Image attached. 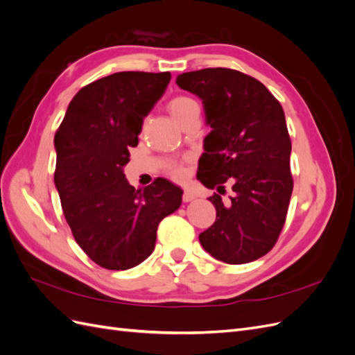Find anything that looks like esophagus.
Wrapping results in <instances>:
<instances>
[{
    "mask_svg": "<svg viewBox=\"0 0 355 355\" xmlns=\"http://www.w3.org/2000/svg\"><path fill=\"white\" fill-rule=\"evenodd\" d=\"M194 198H196V194L191 189H185L184 191V196H182V200H184L185 202H189V201H192Z\"/></svg>",
    "mask_w": 355,
    "mask_h": 355,
    "instance_id": "34e87169",
    "label": "esophagus"
}]
</instances>
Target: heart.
<instances>
[{
    "mask_svg": "<svg viewBox=\"0 0 355 355\" xmlns=\"http://www.w3.org/2000/svg\"><path fill=\"white\" fill-rule=\"evenodd\" d=\"M198 110H200V106H198L197 101H194L192 98H188V96H178V98L171 99L168 102V111L178 123H180L191 112L198 111ZM167 173L173 179L180 180L185 178V168H184V166H182V163H179V161H170V163L167 164Z\"/></svg>",
    "mask_w": 355,
    "mask_h": 355,
    "instance_id": "heart-1",
    "label": "heart"
}]
</instances>
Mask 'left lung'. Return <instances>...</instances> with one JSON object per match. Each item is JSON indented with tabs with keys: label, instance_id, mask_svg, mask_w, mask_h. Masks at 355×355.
Segmentation results:
<instances>
[{
	"label": "left lung",
	"instance_id": "left-lung-1",
	"mask_svg": "<svg viewBox=\"0 0 355 355\" xmlns=\"http://www.w3.org/2000/svg\"><path fill=\"white\" fill-rule=\"evenodd\" d=\"M176 84L202 101L211 127L197 179L218 191L230 182L234 191L228 204L219 194L207 198L216 220L200 234V243L225 263L259 259L278 240L293 191L282 105L261 81L228 68L180 73Z\"/></svg>",
	"mask_w": 355,
	"mask_h": 355
}]
</instances>
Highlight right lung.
Wrapping results in <instances>:
<instances>
[{"mask_svg": "<svg viewBox=\"0 0 355 355\" xmlns=\"http://www.w3.org/2000/svg\"><path fill=\"white\" fill-rule=\"evenodd\" d=\"M170 72H116L83 87L55 135V185L75 241L106 270L124 271L153 253L158 223L179 209L182 189L158 178L144 189L123 167Z\"/></svg>", "mask_w": 355, "mask_h": 355, "instance_id": "obj_1", "label": "right lung"}]
</instances>
